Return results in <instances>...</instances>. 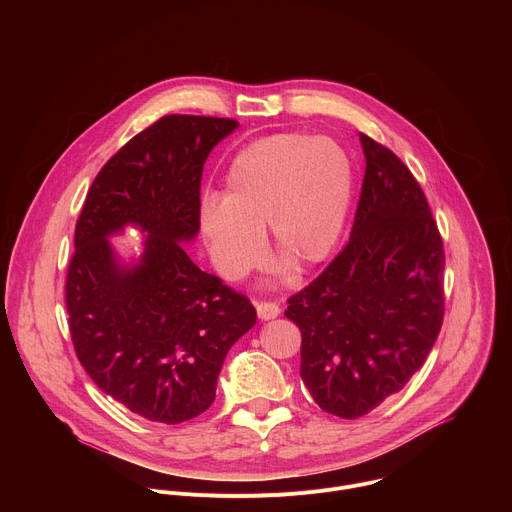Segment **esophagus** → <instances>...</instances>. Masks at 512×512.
Wrapping results in <instances>:
<instances>
[{
    "label": "esophagus",
    "mask_w": 512,
    "mask_h": 512,
    "mask_svg": "<svg viewBox=\"0 0 512 512\" xmlns=\"http://www.w3.org/2000/svg\"><path fill=\"white\" fill-rule=\"evenodd\" d=\"M255 306H257V316L261 320H273L281 312V308L275 302H269V300H259V302H255Z\"/></svg>",
    "instance_id": "34e87169"
}]
</instances>
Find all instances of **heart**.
I'll use <instances>...</instances> for the list:
<instances>
[{
	"mask_svg": "<svg viewBox=\"0 0 512 512\" xmlns=\"http://www.w3.org/2000/svg\"><path fill=\"white\" fill-rule=\"evenodd\" d=\"M354 188L348 152L330 137L281 131L251 141L231 160L223 198L206 196L200 229L225 279L239 281L265 253L304 273L340 239Z\"/></svg>",
	"mask_w": 512,
	"mask_h": 512,
	"instance_id": "1",
	"label": "heart"
}]
</instances>
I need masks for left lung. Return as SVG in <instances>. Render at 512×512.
I'll return each mask as SVG.
<instances>
[{
	"mask_svg": "<svg viewBox=\"0 0 512 512\" xmlns=\"http://www.w3.org/2000/svg\"><path fill=\"white\" fill-rule=\"evenodd\" d=\"M367 158L348 243L287 300L302 332L300 377L314 401L358 419L421 369L444 322L446 253L409 168L360 133Z\"/></svg>",
	"mask_w": 512,
	"mask_h": 512,
	"instance_id": "obj_1",
	"label": "left lung"
}]
</instances>
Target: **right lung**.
Wrapping results in <instances>:
<instances>
[{
	"label": "right lung",
	"instance_id": "add662e5",
	"mask_svg": "<svg viewBox=\"0 0 512 512\" xmlns=\"http://www.w3.org/2000/svg\"><path fill=\"white\" fill-rule=\"evenodd\" d=\"M239 127L227 117L166 115L131 137L95 176L66 273L72 346L93 383L131 413L176 425L204 413L229 348L255 326L247 296L192 263L202 168ZM146 236L125 270L106 237Z\"/></svg>",
	"mask_w": 512,
	"mask_h": 512
}]
</instances>
